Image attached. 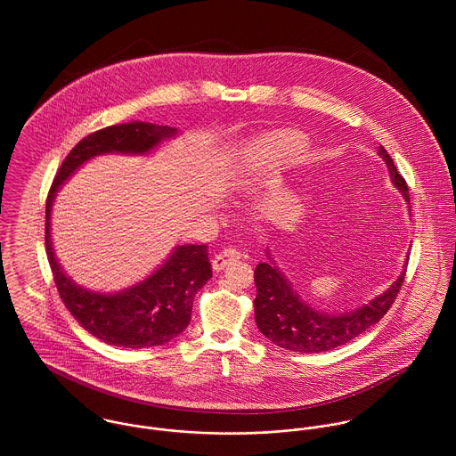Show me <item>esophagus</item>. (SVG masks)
I'll return each mask as SVG.
<instances>
[{
	"mask_svg": "<svg viewBox=\"0 0 456 456\" xmlns=\"http://www.w3.org/2000/svg\"><path fill=\"white\" fill-rule=\"evenodd\" d=\"M239 258H240V251H239V249H235V248H226L224 251H221L219 255L214 256L212 268H214L216 272H221L226 265H230L232 261H237Z\"/></svg>",
	"mask_w": 456,
	"mask_h": 456,
	"instance_id": "1",
	"label": "esophagus"
}]
</instances>
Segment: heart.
Instances as JSON below:
<instances>
[{"mask_svg": "<svg viewBox=\"0 0 456 456\" xmlns=\"http://www.w3.org/2000/svg\"><path fill=\"white\" fill-rule=\"evenodd\" d=\"M305 152V143L300 136L282 133L251 147L232 172V183L240 188H249L265 168L298 159Z\"/></svg>", "mask_w": 456, "mask_h": 456, "instance_id": "heart-1", "label": "heart"}]
</instances>
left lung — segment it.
<instances>
[{"label":"left lung","instance_id":"left-lung-1","mask_svg":"<svg viewBox=\"0 0 456 456\" xmlns=\"http://www.w3.org/2000/svg\"><path fill=\"white\" fill-rule=\"evenodd\" d=\"M378 154L388 167L393 186L402 193L411 210L407 184L396 172L390 154L383 145H379ZM266 258L268 261L260 263L255 270V320L261 333L275 346L289 351L322 353L349 342L381 322L400 291L409 255L405 256L402 273L379 297L354 311L342 314H331L311 307V304L304 302L302 297L293 289L291 281L281 272L268 251Z\"/></svg>","mask_w":456,"mask_h":456}]
</instances>
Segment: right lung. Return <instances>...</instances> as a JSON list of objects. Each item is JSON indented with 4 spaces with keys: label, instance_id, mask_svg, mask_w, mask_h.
Returning <instances> with one entry per match:
<instances>
[{
    "label": "right lung",
    "instance_id": "add662e5",
    "mask_svg": "<svg viewBox=\"0 0 456 456\" xmlns=\"http://www.w3.org/2000/svg\"><path fill=\"white\" fill-rule=\"evenodd\" d=\"M177 128L133 121L109 126L82 138L61 163L45 207V248L60 297L71 316L91 335L118 347H154L181 335L191 322L196 291L212 277L207 246H177L149 277L116 293L78 286L56 258L51 239L54 198L66 181L89 159L102 154L143 156Z\"/></svg>",
    "mask_w": 456,
    "mask_h": 456
}]
</instances>
